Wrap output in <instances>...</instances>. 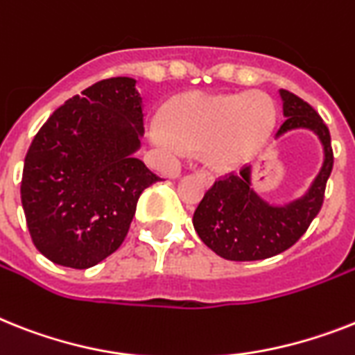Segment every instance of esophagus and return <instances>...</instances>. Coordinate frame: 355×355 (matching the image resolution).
Returning a JSON list of instances; mask_svg holds the SVG:
<instances>
[{"label": "esophagus", "mask_w": 355, "mask_h": 355, "mask_svg": "<svg viewBox=\"0 0 355 355\" xmlns=\"http://www.w3.org/2000/svg\"><path fill=\"white\" fill-rule=\"evenodd\" d=\"M201 175H203V178H205V181H209V183H212V174H210V172L201 171Z\"/></svg>", "instance_id": "1"}]
</instances>
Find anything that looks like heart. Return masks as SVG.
<instances>
[{
    "label": "heart",
    "instance_id": "b5f03b06",
    "mask_svg": "<svg viewBox=\"0 0 355 355\" xmlns=\"http://www.w3.org/2000/svg\"><path fill=\"white\" fill-rule=\"evenodd\" d=\"M274 119V105L261 92H190L166 107L163 127L152 128L150 139L161 148H174L178 143L190 150H207L214 163L234 165L265 143Z\"/></svg>",
    "mask_w": 355,
    "mask_h": 355
}]
</instances>
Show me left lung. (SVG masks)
<instances>
[{
    "mask_svg": "<svg viewBox=\"0 0 355 355\" xmlns=\"http://www.w3.org/2000/svg\"><path fill=\"white\" fill-rule=\"evenodd\" d=\"M285 123L276 139L292 130H310L323 146V165L303 196L270 203L252 183V166L214 183L194 212L192 223L199 239L228 261H257L277 256L294 245L321 210L324 187L334 165L330 132L306 101L279 90Z\"/></svg>",
    "mask_w": 355,
    "mask_h": 355,
    "instance_id": "left-lung-1",
    "label": "left lung"
}]
</instances>
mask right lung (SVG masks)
Here are the masks:
<instances>
[{"label":"right lung","instance_id":"add662e5","mask_svg":"<svg viewBox=\"0 0 355 355\" xmlns=\"http://www.w3.org/2000/svg\"><path fill=\"white\" fill-rule=\"evenodd\" d=\"M134 78H108L61 105L26 152L21 205L37 250L90 268L119 248L146 187L159 181L136 152L143 98Z\"/></svg>","mask_w":355,"mask_h":355}]
</instances>
